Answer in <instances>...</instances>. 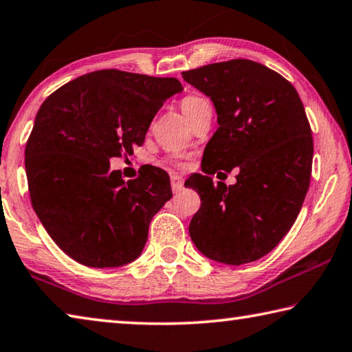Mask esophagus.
<instances>
[{"label": "esophagus", "instance_id": "34e87169", "mask_svg": "<svg viewBox=\"0 0 352 352\" xmlns=\"http://www.w3.org/2000/svg\"><path fill=\"white\" fill-rule=\"evenodd\" d=\"M182 188H184L182 177H179L177 175H171V190H173V193H179Z\"/></svg>", "mask_w": 352, "mask_h": 352}]
</instances>
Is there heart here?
I'll return each instance as SVG.
<instances>
[{"mask_svg": "<svg viewBox=\"0 0 352 352\" xmlns=\"http://www.w3.org/2000/svg\"><path fill=\"white\" fill-rule=\"evenodd\" d=\"M208 107V102L204 97L198 94H188L181 100V109L182 113L187 116V119L192 122L196 116L201 113V109Z\"/></svg>", "mask_w": 352, "mask_h": 352, "instance_id": "b5f03b06", "label": "heart"}]
</instances>
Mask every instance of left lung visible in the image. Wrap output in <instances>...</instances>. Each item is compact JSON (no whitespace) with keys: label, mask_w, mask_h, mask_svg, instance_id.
<instances>
[{"label":"left lung","mask_w":352,"mask_h":352,"mask_svg":"<svg viewBox=\"0 0 352 352\" xmlns=\"http://www.w3.org/2000/svg\"><path fill=\"white\" fill-rule=\"evenodd\" d=\"M182 77L212 98L219 123L202 156L206 175L186 181L201 196L190 236L210 260H260L291 230L309 188L314 144L303 103L285 77L252 60L206 65ZM235 166V186H214L210 174Z\"/></svg>","instance_id":"obj_1"}]
</instances>
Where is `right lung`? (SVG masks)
<instances>
[{
    "mask_svg": "<svg viewBox=\"0 0 352 352\" xmlns=\"http://www.w3.org/2000/svg\"><path fill=\"white\" fill-rule=\"evenodd\" d=\"M181 91L175 77L102 69L43 102L24 150L30 202L72 260L102 269L140 255L153 217L171 199L170 177L150 165L125 182L109 159L144 144L153 117Z\"/></svg>",
    "mask_w": 352,
    "mask_h": 352,
    "instance_id": "right-lung-1",
    "label": "right lung"
}]
</instances>
